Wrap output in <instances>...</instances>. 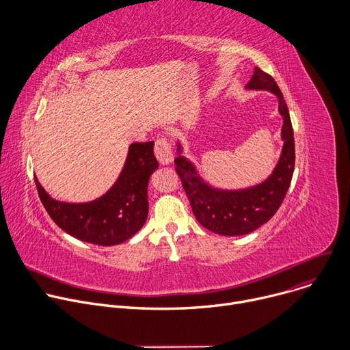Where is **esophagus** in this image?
<instances>
[{
    "mask_svg": "<svg viewBox=\"0 0 350 350\" xmlns=\"http://www.w3.org/2000/svg\"><path fill=\"white\" fill-rule=\"evenodd\" d=\"M155 155L162 165H167L173 161L172 145L165 137H159L155 142Z\"/></svg>",
    "mask_w": 350,
    "mask_h": 350,
    "instance_id": "esophagus-1",
    "label": "esophagus"
}]
</instances>
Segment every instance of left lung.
<instances>
[{
	"label": "left lung",
	"mask_w": 350,
	"mask_h": 350,
	"mask_svg": "<svg viewBox=\"0 0 350 350\" xmlns=\"http://www.w3.org/2000/svg\"><path fill=\"white\" fill-rule=\"evenodd\" d=\"M249 90H267L277 95L278 111L284 124L281 158L273 174L262 184L239 189L223 191L209 187L198 177L193 165L178 155L174 159L176 172L187 193L193 216L205 228L220 235H243L267 223L280 209L291 185L295 167V139L288 107L275 80L259 68L246 84ZM181 148L178 145V152Z\"/></svg>",
	"instance_id": "left-lung-1"
}]
</instances>
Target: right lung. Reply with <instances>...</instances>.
<instances>
[{"label":"right lung","instance_id":"right-lung-1","mask_svg":"<svg viewBox=\"0 0 350 350\" xmlns=\"http://www.w3.org/2000/svg\"><path fill=\"white\" fill-rule=\"evenodd\" d=\"M159 163L154 141L130 145L124 167L113 187L87 204L59 202L34 177L40 201L58 227L69 235L95 245L111 246L131 238L148 216V181Z\"/></svg>","mask_w":350,"mask_h":350}]
</instances>
